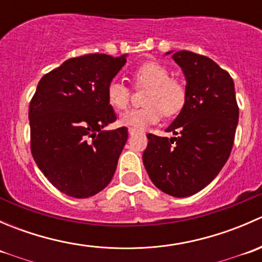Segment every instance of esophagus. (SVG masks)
<instances>
[{"label": "esophagus", "mask_w": 262, "mask_h": 262, "mask_svg": "<svg viewBox=\"0 0 262 262\" xmlns=\"http://www.w3.org/2000/svg\"><path fill=\"white\" fill-rule=\"evenodd\" d=\"M128 132L130 136H134V134H137V133H142L141 130H138V129H136V128H129Z\"/></svg>", "instance_id": "1"}]
</instances>
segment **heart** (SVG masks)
<instances>
[{
	"mask_svg": "<svg viewBox=\"0 0 262 262\" xmlns=\"http://www.w3.org/2000/svg\"><path fill=\"white\" fill-rule=\"evenodd\" d=\"M133 82L137 87H148L143 107L126 112L119 119L121 125L144 129L158 123L165 113L175 116L184 109L187 91L180 80L170 77L165 66L157 62H146L136 68ZM107 102L116 110H125L130 102V90L120 81H112L106 89Z\"/></svg>",
	"mask_w": 262,
	"mask_h": 262,
	"instance_id": "b5f03b06",
	"label": "heart"
}]
</instances>
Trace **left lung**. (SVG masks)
<instances>
[{
    "mask_svg": "<svg viewBox=\"0 0 262 262\" xmlns=\"http://www.w3.org/2000/svg\"><path fill=\"white\" fill-rule=\"evenodd\" d=\"M170 53L186 78V104L166 129L178 137L148 134L143 163L161 191L185 198L209 185L228 160L238 105L233 80L214 60L189 50Z\"/></svg>",
    "mask_w": 262,
    "mask_h": 262,
    "instance_id": "1",
    "label": "left lung"
}]
</instances>
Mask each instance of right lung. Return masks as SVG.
<instances>
[{
  "label": "right lung",
  "instance_id": "right-lung-1",
  "mask_svg": "<svg viewBox=\"0 0 262 262\" xmlns=\"http://www.w3.org/2000/svg\"><path fill=\"white\" fill-rule=\"evenodd\" d=\"M126 54L71 58L44 75L29 106L30 148L53 186L83 199L109 185L128 139L125 126L104 130L116 115L106 89Z\"/></svg>",
  "mask_w": 262,
  "mask_h": 262
}]
</instances>
